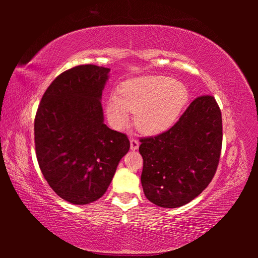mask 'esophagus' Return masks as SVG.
I'll list each match as a JSON object with an SVG mask.
<instances>
[{
  "instance_id": "esophagus-1",
  "label": "esophagus",
  "mask_w": 258,
  "mask_h": 258,
  "mask_svg": "<svg viewBox=\"0 0 258 258\" xmlns=\"http://www.w3.org/2000/svg\"><path fill=\"white\" fill-rule=\"evenodd\" d=\"M130 143H131V150H132V151H136V150L139 149L140 143H139V141L136 140V139L131 138L130 139Z\"/></svg>"
}]
</instances>
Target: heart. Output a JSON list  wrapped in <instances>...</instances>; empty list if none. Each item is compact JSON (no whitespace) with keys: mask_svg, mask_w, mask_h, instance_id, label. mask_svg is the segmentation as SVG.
I'll list each match as a JSON object with an SVG mask.
<instances>
[{"mask_svg":"<svg viewBox=\"0 0 258 258\" xmlns=\"http://www.w3.org/2000/svg\"><path fill=\"white\" fill-rule=\"evenodd\" d=\"M188 92L179 81L167 76L150 75L128 80L106 102L109 122L122 127L130 112L141 132L158 134L171 127L187 102Z\"/></svg>","mask_w":258,"mask_h":258,"instance_id":"b5f03b06","label":"heart"}]
</instances>
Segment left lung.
Masks as SVG:
<instances>
[{"label": "left lung", "instance_id": "8db88e82", "mask_svg": "<svg viewBox=\"0 0 258 258\" xmlns=\"http://www.w3.org/2000/svg\"><path fill=\"white\" fill-rule=\"evenodd\" d=\"M222 140V113L211 95L195 98L166 132L141 139L146 199L165 208L193 201L215 175Z\"/></svg>", "mask_w": 258, "mask_h": 258}]
</instances>
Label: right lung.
<instances>
[{
  "instance_id": "right-lung-1",
  "label": "right lung",
  "mask_w": 258,
  "mask_h": 258,
  "mask_svg": "<svg viewBox=\"0 0 258 258\" xmlns=\"http://www.w3.org/2000/svg\"><path fill=\"white\" fill-rule=\"evenodd\" d=\"M109 69L79 65L54 80L34 120L38 165L51 188L75 205L105 194L130 150L123 133L104 124L102 92Z\"/></svg>"
}]
</instances>
